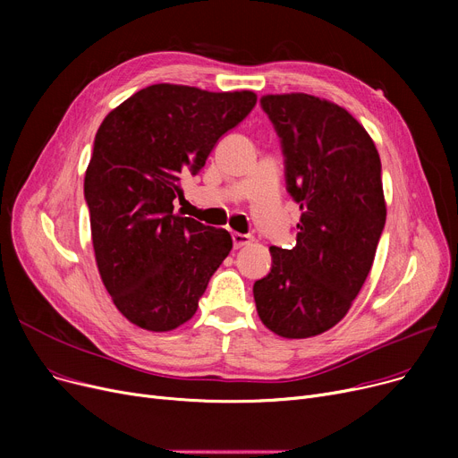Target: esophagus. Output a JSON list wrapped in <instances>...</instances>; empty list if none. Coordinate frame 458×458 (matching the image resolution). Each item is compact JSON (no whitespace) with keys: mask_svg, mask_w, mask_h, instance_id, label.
<instances>
[{"mask_svg":"<svg viewBox=\"0 0 458 458\" xmlns=\"http://www.w3.org/2000/svg\"><path fill=\"white\" fill-rule=\"evenodd\" d=\"M232 242H233V249H242V247H245V245L250 243V235L233 232V233H232Z\"/></svg>","mask_w":458,"mask_h":458,"instance_id":"esophagus-1","label":"esophagus"}]
</instances>
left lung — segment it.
Masks as SVG:
<instances>
[{
  "mask_svg": "<svg viewBox=\"0 0 458 458\" xmlns=\"http://www.w3.org/2000/svg\"><path fill=\"white\" fill-rule=\"evenodd\" d=\"M280 137L285 189L301 206L293 249L271 247V273L254 282L261 323L282 338H311L349 311L386 223L375 142L344 107L316 96H261Z\"/></svg>",
  "mask_w": 458,
  "mask_h": 458,
  "instance_id": "obj_1",
  "label": "left lung"
}]
</instances>
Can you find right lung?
I'll use <instances>...</instances> for the list:
<instances>
[{
    "instance_id": "1",
    "label": "right lung",
    "mask_w": 458,
    "mask_h": 458,
    "mask_svg": "<svg viewBox=\"0 0 458 458\" xmlns=\"http://www.w3.org/2000/svg\"><path fill=\"white\" fill-rule=\"evenodd\" d=\"M256 94L159 83L113 109L94 137L85 200L96 263L133 325L166 332L189 321L232 250L223 228L174 215L180 180L195 176Z\"/></svg>"
}]
</instances>
